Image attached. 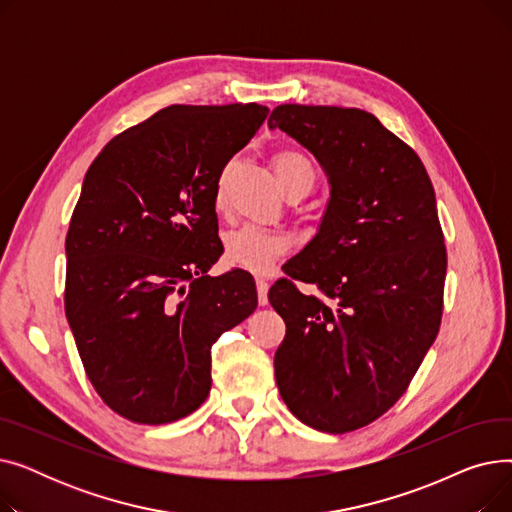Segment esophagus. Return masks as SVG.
Instances as JSON below:
<instances>
[{"instance_id":"obj_1","label":"esophagus","mask_w":512,"mask_h":512,"mask_svg":"<svg viewBox=\"0 0 512 512\" xmlns=\"http://www.w3.org/2000/svg\"><path fill=\"white\" fill-rule=\"evenodd\" d=\"M255 286H257L259 305H267V288H270V284H267V280H263V278H257Z\"/></svg>"}]
</instances>
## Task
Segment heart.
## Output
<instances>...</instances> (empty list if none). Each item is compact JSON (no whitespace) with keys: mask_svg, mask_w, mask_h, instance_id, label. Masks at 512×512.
Instances as JSON below:
<instances>
[{"mask_svg":"<svg viewBox=\"0 0 512 512\" xmlns=\"http://www.w3.org/2000/svg\"><path fill=\"white\" fill-rule=\"evenodd\" d=\"M274 168L286 191L301 182H313V168L309 159L299 151H280L274 157ZM222 199V184L218 188V201ZM290 249V238L278 230H263L255 226H240L224 236V257L230 265L242 267L253 274L270 272L274 263Z\"/></svg>","mask_w":512,"mask_h":512,"instance_id":"1","label":"heart"}]
</instances>
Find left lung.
Instances as JSON below:
<instances>
[{"instance_id": "1", "label": "left lung", "mask_w": 512, "mask_h": 512, "mask_svg": "<svg viewBox=\"0 0 512 512\" xmlns=\"http://www.w3.org/2000/svg\"><path fill=\"white\" fill-rule=\"evenodd\" d=\"M328 176L317 234L267 299L286 336L274 357L290 413L328 434L384 415L407 390L442 319L446 247L419 155L357 107L278 105L267 120Z\"/></svg>"}]
</instances>
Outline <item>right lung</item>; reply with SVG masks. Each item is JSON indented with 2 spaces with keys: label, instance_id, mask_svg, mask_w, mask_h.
I'll use <instances>...</instances> for the list:
<instances>
[{
  "label": "right lung",
  "instance_id": "1",
  "mask_svg": "<svg viewBox=\"0 0 512 512\" xmlns=\"http://www.w3.org/2000/svg\"><path fill=\"white\" fill-rule=\"evenodd\" d=\"M265 105H170L107 143L85 174L66 234V317L91 384L145 425L197 411L211 346L257 307L251 274L220 259L222 170Z\"/></svg>",
  "mask_w": 512,
  "mask_h": 512
}]
</instances>
